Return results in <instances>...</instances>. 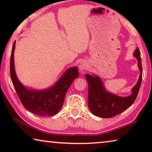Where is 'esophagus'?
Returning a JSON list of instances; mask_svg holds the SVG:
<instances>
[{"mask_svg": "<svg viewBox=\"0 0 152 152\" xmlns=\"http://www.w3.org/2000/svg\"><path fill=\"white\" fill-rule=\"evenodd\" d=\"M79 69L80 70L83 72H84L86 70V64L84 62L80 63V64L79 65Z\"/></svg>", "mask_w": 152, "mask_h": 152, "instance_id": "34e87169", "label": "esophagus"}]
</instances>
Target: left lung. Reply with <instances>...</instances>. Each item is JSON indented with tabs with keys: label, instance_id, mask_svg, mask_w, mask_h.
Masks as SVG:
<instances>
[{
	"label": "left lung",
	"instance_id": "8db88e82",
	"mask_svg": "<svg viewBox=\"0 0 152 152\" xmlns=\"http://www.w3.org/2000/svg\"><path fill=\"white\" fill-rule=\"evenodd\" d=\"M133 55L138 60L140 76L130 96L121 97L110 94L105 91L99 77L86 74L85 77L88 83V105L92 114L101 118H111L127 110L134 102L142 80V66L140 51L138 48L136 49Z\"/></svg>",
	"mask_w": 152,
	"mask_h": 152
}]
</instances>
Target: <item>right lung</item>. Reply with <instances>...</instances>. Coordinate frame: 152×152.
Instances as JSON below:
<instances>
[{
	"mask_svg": "<svg viewBox=\"0 0 152 152\" xmlns=\"http://www.w3.org/2000/svg\"><path fill=\"white\" fill-rule=\"evenodd\" d=\"M12 45L10 74L17 93L23 107L29 111L39 116H53L57 114L64 104V98L74 80L79 76L77 67L68 69L54 86L45 91H29L17 79L14 67V50Z\"/></svg>",
	"mask_w": 152,
	"mask_h": 152,
	"instance_id": "1",
	"label": "right lung"
}]
</instances>
